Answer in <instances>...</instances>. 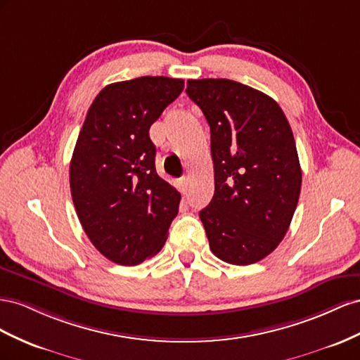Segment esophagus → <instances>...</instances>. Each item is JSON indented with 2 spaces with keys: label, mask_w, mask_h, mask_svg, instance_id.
<instances>
[{
  "label": "esophagus",
  "mask_w": 360,
  "mask_h": 360,
  "mask_svg": "<svg viewBox=\"0 0 360 360\" xmlns=\"http://www.w3.org/2000/svg\"><path fill=\"white\" fill-rule=\"evenodd\" d=\"M188 184H190V179H188L187 176H184V178L181 179V190H182V191H187Z\"/></svg>",
  "instance_id": "esophagus-1"
}]
</instances>
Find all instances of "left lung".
<instances>
[{"mask_svg": "<svg viewBox=\"0 0 360 360\" xmlns=\"http://www.w3.org/2000/svg\"><path fill=\"white\" fill-rule=\"evenodd\" d=\"M187 95L211 131L214 196L199 215L224 262L264 259L283 240L302 188L288 120L262 91L226 78L188 79Z\"/></svg>", "mask_w": 360, "mask_h": 360, "instance_id": "obj_1", "label": "left lung"}]
</instances>
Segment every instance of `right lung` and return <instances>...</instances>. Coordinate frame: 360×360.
<instances>
[{"label":"right lung","instance_id":"obj_1","mask_svg":"<svg viewBox=\"0 0 360 360\" xmlns=\"http://www.w3.org/2000/svg\"><path fill=\"white\" fill-rule=\"evenodd\" d=\"M184 79L140 77L99 91L72 153L70 194L81 226L107 259L137 265L157 255L181 194L155 170L149 128Z\"/></svg>","mask_w":360,"mask_h":360}]
</instances>
